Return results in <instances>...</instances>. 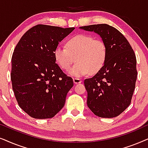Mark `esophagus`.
I'll list each match as a JSON object with an SVG mask.
<instances>
[{"mask_svg":"<svg viewBox=\"0 0 148 148\" xmlns=\"http://www.w3.org/2000/svg\"><path fill=\"white\" fill-rule=\"evenodd\" d=\"M73 81H74V84H78V83H80L82 82V80L80 79V78H73Z\"/></svg>","mask_w":148,"mask_h":148,"instance_id":"1","label":"esophagus"}]
</instances>
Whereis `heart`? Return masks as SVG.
I'll return each mask as SVG.
<instances>
[{
	"label": "heart",
	"mask_w": 148,
	"mask_h": 148,
	"mask_svg": "<svg viewBox=\"0 0 148 148\" xmlns=\"http://www.w3.org/2000/svg\"><path fill=\"white\" fill-rule=\"evenodd\" d=\"M55 58L61 68L68 70L73 63L75 66L68 71L69 75L80 78L97 72L105 62L106 47L103 41L87 34H78L69 39L67 47L58 45L54 51Z\"/></svg>",
	"instance_id": "heart-1"
}]
</instances>
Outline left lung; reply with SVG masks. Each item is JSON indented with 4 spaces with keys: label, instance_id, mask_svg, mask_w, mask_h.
Instances as JSON below:
<instances>
[{
    "label": "left lung",
    "instance_id": "obj_1",
    "mask_svg": "<svg viewBox=\"0 0 148 148\" xmlns=\"http://www.w3.org/2000/svg\"><path fill=\"white\" fill-rule=\"evenodd\" d=\"M80 28L99 34L106 47L103 67L92 78L84 80L88 107L99 117H116L130 105L135 90L137 76L135 53L123 34L111 25Z\"/></svg>",
    "mask_w": 148,
    "mask_h": 148
}]
</instances>
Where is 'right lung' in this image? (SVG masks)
Returning a JSON list of instances; mask_svg holds the SVG:
<instances>
[{
	"label": "right lung",
	"mask_w": 148,
	"mask_h": 148,
	"mask_svg": "<svg viewBox=\"0 0 148 148\" xmlns=\"http://www.w3.org/2000/svg\"><path fill=\"white\" fill-rule=\"evenodd\" d=\"M74 29L36 25L15 47L11 59L12 87L19 107L29 116L51 119L64 106L74 82L56 63L54 51Z\"/></svg>",
	"instance_id": "obj_1"
}]
</instances>
